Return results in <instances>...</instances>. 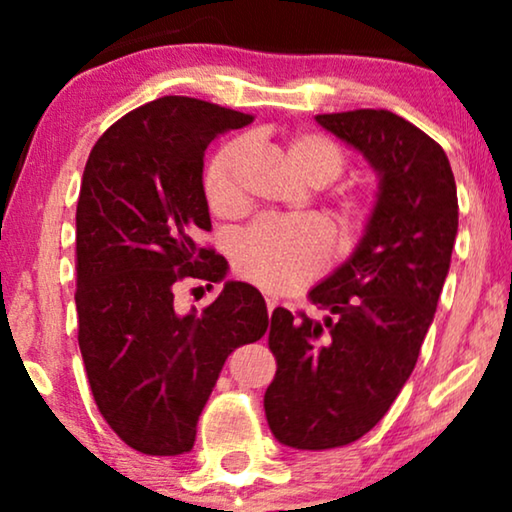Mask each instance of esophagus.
<instances>
[{
    "label": "esophagus",
    "mask_w": 512,
    "mask_h": 512,
    "mask_svg": "<svg viewBox=\"0 0 512 512\" xmlns=\"http://www.w3.org/2000/svg\"><path fill=\"white\" fill-rule=\"evenodd\" d=\"M263 296H265V305H268V312L272 314V310L279 305V300H277V296H272V293H268V291H265Z\"/></svg>",
    "instance_id": "34e87169"
}]
</instances>
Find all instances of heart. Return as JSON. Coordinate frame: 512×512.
I'll use <instances>...</instances> for the list:
<instances>
[{"mask_svg": "<svg viewBox=\"0 0 512 512\" xmlns=\"http://www.w3.org/2000/svg\"><path fill=\"white\" fill-rule=\"evenodd\" d=\"M247 153L242 139H233L216 151L205 172V195L219 216H237L244 209L240 167ZM293 170L312 186H326L345 170V153L317 132H298L284 146ZM366 202L347 200L338 219L347 230H359L366 221ZM333 256V237L326 223L310 216L261 219L237 237L233 261L240 275L268 291H291L310 282Z\"/></svg>", "mask_w": 512, "mask_h": 512, "instance_id": "obj_1", "label": "heart"}]
</instances>
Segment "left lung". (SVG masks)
I'll return each instance as SVG.
<instances>
[{
    "instance_id": "1",
    "label": "left lung",
    "mask_w": 512,
    "mask_h": 512,
    "mask_svg": "<svg viewBox=\"0 0 512 512\" xmlns=\"http://www.w3.org/2000/svg\"><path fill=\"white\" fill-rule=\"evenodd\" d=\"M359 151L377 193L352 256L310 291L314 321L277 307L270 431L296 450L354 443L387 415L415 368L457 240V184L440 144L384 109L314 116Z\"/></svg>"
}]
</instances>
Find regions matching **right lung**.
<instances>
[{"label":"right lung","instance_id":"right-lung-1","mask_svg":"<svg viewBox=\"0 0 512 512\" xmlns=\"http://www.w3.org/2000/svg\"><path fill=\"white\" fill-rule=\"evenodd\" d=\"M254 116L167 95L125 114L90 151L76 205L79 347L97 410L142 454L191 452L223 363L268 331L261 291L226 282L207 310L179 312L181 279L221 282L195 237L212 230L205 149Z\"/></svg>","mask_w":512,"mask_h":512}]
</instances>
